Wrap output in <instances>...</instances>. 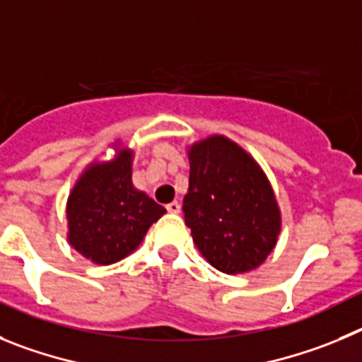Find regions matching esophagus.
Here are the masks:
<instances>
[{
  "mask_svg": "<svg viewBox=\"0 0 362 362\" xmlns=\"http://www.w3.org/2000/svg\"><path fill=\"white\" fill-rule=\"evenodd\" d=\"M165 209H168L169 213H180V204H178V202H171V204L165 205Z\"/></svg>",
  "mask_w": 362,
  "mask_h": 362,
  "instance_id": "1",
  "label": "esophagus"
}]
</instances>
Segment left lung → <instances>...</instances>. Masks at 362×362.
Listing matches in <instances>:
<instances>
[{
    "instance_id": "left-lung-1",
    "label": "left lung",
    "mask_w": 362,
    "mask_h": 362,
    "mask_svg": "<svg viewBox=\"0 0 362 362\" xmlns=\"http://www.w3.org/2000/svg\"><path fill=\"white\" fill-rule=\"evenodd\" d=\"M187 155L184 214L194 245L220 272L254 270L281 230V213L263 169L223 135L194 142Z\"/></svg>"
}]
</instances>
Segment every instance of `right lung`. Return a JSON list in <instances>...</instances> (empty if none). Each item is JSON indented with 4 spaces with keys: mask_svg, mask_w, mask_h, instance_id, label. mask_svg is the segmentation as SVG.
<instances>
[{
    "mask_svg": "<svg viewBox=\"0 0 362 362\" xmlns=\"http://www.w3.org/2000/svg\"><path fill=\"white\" fill-rule=\"evenodd\" d=\"M132 162V149H117L113 160L88 165L68 197V243L97 265L129 256L165 213L133 187Z\"/></svg>",
    "mask_w": 362,
    "mask_h": 362,
    "instance_id": "obj_1",
    "label": "right lung"
}]
</instances>
